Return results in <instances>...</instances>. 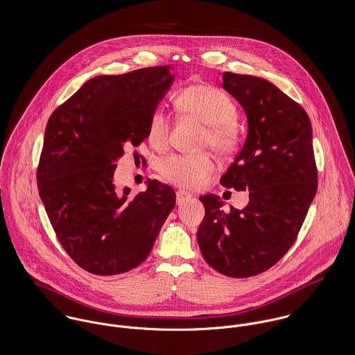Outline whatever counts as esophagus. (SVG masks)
Listing matches in <instances>:
<instances>
[{
    "label": "esophagus",
    "instance_id": "34e87169",
    "mask_svg": "<svg viewBox=\"0 0 355 355\" xmlns=\"http://www.w3.org/2000/svg\"><path fill=\"white\" fill-rule=\"evenodd\" d=\"M189 200H191V194L186 193V191H176V202L178 205H182V203L187 202Z\"/></svg>",
    "mask_w": 355,
    "mask_h": 355
}]
</instances>
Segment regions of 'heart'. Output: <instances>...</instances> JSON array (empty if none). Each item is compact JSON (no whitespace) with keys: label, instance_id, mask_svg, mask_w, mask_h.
Masks as SVG:
<instances>
[{"label":"heart","instance_id":"obj_1","mask_svg":"<svg viewBox=\"0 0 355 355\" xmlns=\"http://www.w3.org/2000/svg\"><path fill=\"white\" fill-rule=\"evenodd\" d=\"M175 106L182 116L206 124L202 146H210L221 155H231L239 149L242 128L236 120L238 107L225 92L211 85H193L176 94ZM171 128V117L162 109H155L148 123V139L154 149L168 146ZM158 171L176 186L197 190L214 171V161L209 154H173L159 162Z\"/></svg>","mask_w":355,"mask_h":355}]
</instances>
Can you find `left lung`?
Returning <instances> with one entry per match:
<instances>
[{"label": "left lung", "mask_w": 355, "mask_h": 355, "mask_svg": "<svg viewBox=\"0 0 355 355\" xmlns=\"http://www.w3.org/2000/svg\"><path fill=\"white\" fill-rule=\"evenodd\" d=\"M223 87L245 109L249 134L220 183L250 191V202L225 211L218 197L202 196L197 238L213 269L250 277L290 250L317 193L311 124L298 102L265 79L224 72Z\"/></svg>", "instance_id": "obj_1"}]
</instances>
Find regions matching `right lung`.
Returning a JSON list of instances; mask_svg holds the SVG:
<instances>
[{"label":"right lung","mask_w":355,"mask_h":355,"mask_svg":"<svg viewBox=\"0 0 355 355\" xmlns=\"http://www.w3.org/2000/svg\"><path fill=\"white\" fill-rule=\"evenodd\" d=\"M169 65L86 82L46 125L37 168L38 190L67 254L85 270L112 276L141 265L172 211L175 190L149 180L130 198L113 173L125 149L148 138V123L169 89Z\"/></svg>","instance_id":"add662e5"}]
</instances>
